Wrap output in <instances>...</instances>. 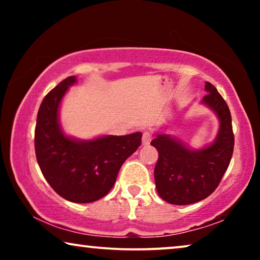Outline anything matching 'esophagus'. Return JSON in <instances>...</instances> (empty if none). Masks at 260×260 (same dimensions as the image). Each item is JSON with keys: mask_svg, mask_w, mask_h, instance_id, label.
<instances>
[{"mask_svg": "<svg viewBox=\"0 0 260 260\" xmlns=\"http://www.w3.org/2000/svg\"><path fill=\"white\" fill-rule=\"evenodd\" d=\"M151 138H152V135H151L150 131L145 130L144 133H143V137H142V144H143V145L150 144Z\"/></svg>", "mask_w": 260, "mask_h": 260, "instance_id": "esophagus-1", "label": "esophagus"}]
</instances>
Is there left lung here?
<instances>
[{
    "label": "left lung",
    "instance_id": "left-lung-1",
    "mask_svg": "<svg viewBox=\"0 0 260 260\" xmlns=\"http://www.w3.org/2000/svg\"><path fill=\"white\" fill-rule=\"evenodd\" d=\"M201 103L219 118L214 142L202 149H190L168 134H156L151 145L158 151L155 184L159 197L172 205H190L209 197L229 168L234 148L232 118L226 102L211 83Z\"/></svg>",
    "mask_w": 260,
    "mask_h": 260
}]
</instances>
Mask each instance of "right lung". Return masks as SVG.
Instances as JSON below:
<instances>
[{"mask_svg":"<svg viewBox=\"0 0 260 260\" xmlns=\"http://www.w3.org/2000/svg\"><path fill=\"white\" fill-rule=\"evenodd\" d=\"M76 83V77L66 78L42 101L35 126V154L46 181L60 197L88 204L111 190L124 161L141 145L142 134L105 135L88 141L63 134L60 103Z\"/></svg>","mask_w":260,"mask_h":260,"instance_id":"1","label":"right lung"}]
</instances>
